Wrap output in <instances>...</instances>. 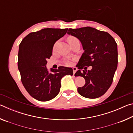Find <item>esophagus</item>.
<instances>
[{
    "instance_id": "obj_1",
    "label": "esophagus",
    "mask_w": 133,
    "mask_h": 133,
    "mask_svg": "<svg viewBox=\"0 0 133 133\" xmlns=\"http://www.w3.org/2000/svg\"><path fill=\"white\" fill-rule=\"evenodd\" d=\"M73 75H75V74L76 73V71L77 70V69L76 67H73Z\"/></svg>"
}]
</instances>
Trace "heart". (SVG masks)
<instances>
[{
    "label": "heart",
    "instance_id": "1",
    "mask_svg": "<svg viewBox=\"0 0 133 133\" xmlns=\"http://www.w3.org/2000/svg\"><path fill=\"white\" fill-rule=\"evenodd\" d=\"M75 39H76V37L70 36V37H69L68 38V39H67V40H68V42H69V43H70V42H71L72 40H75ZM56 44H57V43H56V44H55V46H54V48H54V49H55V48H56ZM64 63H65V64H66L67 66H71V64H72V63H71V61H70V60H65V61H64Z\"/></svg>",
    "mask_w": 133,
    "mask_h": 133
}]
</instances>
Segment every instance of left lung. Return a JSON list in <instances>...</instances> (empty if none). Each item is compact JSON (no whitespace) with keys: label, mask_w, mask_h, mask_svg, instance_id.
<instances>
[{"label":"left lung","mask_w":133,"mask_h":133,"mask_svg":"<svg viewBox=\"0 0 133 133\" xmlns=\"http://www.w3.org/2000/svg\"><path fill=\"white\" fill-rule=\"evenodd\" d=\"M67 33L78 38L84 50L77 64L79 70L75 73V76H82L85 81L83 87H78V93L89 98L100 97L110 88L117 67L115 40L106 31L91 27L69 29ZM90 65L91 71L83 70Z\"/></svg>","instance_id":"obj_1"}]
</instances>
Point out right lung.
Wrapping results in <instances>:
<instances>
[{"instance_id": "add662e5", "label": "right lung", "mask_w": 133, "mask_h": 133, "mask_svg": "<svg viewBox=\"0 0 133 133\" xmlns=\"http://www.w3.org/2000/svg\"><path fill=\"white\" fill-rule=\"evenodd\" d=\"M68 29H43L29 33L22 40L18 53V69L21 81L30 95L41 102L50 100L60 91V80L73 75V69L60 66L58 69L46 67L47 60L52 55L56 42L63 37Z\"/></svg>"}]
</instances>
